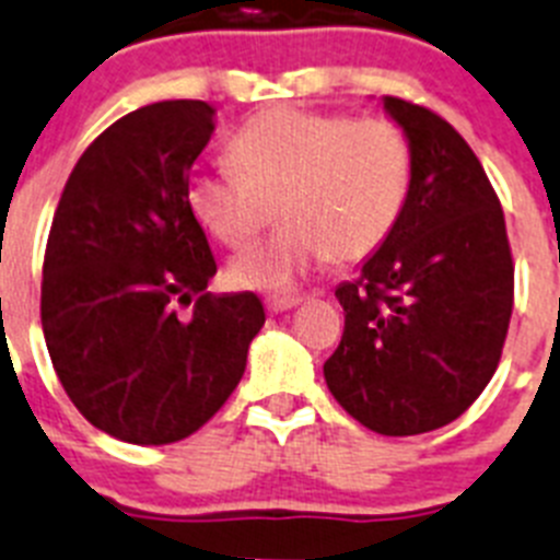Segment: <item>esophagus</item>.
Masks as SVG:
<instances>
[{
	"label": "esophagus",
	"instance_id": "34e87169",
	"mask_svg": "<svg viewBox=\"0 0 560 560\" xmlns=\"http://www.w3.org/2000/svg\"><path fill=\"white\" fill-rule=\"evenodd\" d=\"M298 305H300V298H280V294L266 298V308H269V314L291 312V308H298Z\"/></svg>",
	"mask_w": 560,
	"mask_h": 560
}]
</instances>
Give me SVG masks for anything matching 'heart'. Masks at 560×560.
<instances>
[{"label": "heart", "mask_w": 560, "mask_h": 560, "mask_svg": "<svg viewBox=\"0 0 560 560\" xmlns=\"http://www.w3.org/2000/svg\"><path fill=\"white\" fill-rule=\"evenodd\" d=\"M232 170L198 172L186 207L226 248H246L277 207L283 229L229 266L243 289L289 291L323 262H360L405 212L413 150L390 118L275 107L229 141Z\"/></svg>", "instance_id": "1"}]
</instances>
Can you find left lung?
<instances>
[{"instance_id":"8db88e82","label":"left lung","mask_w":560,"mask_h":560,"mask_svg":"<svg viewBox=\"0 0 560 560\" xmlns=\"http://www.w3.org/2000/svg\"><path fill=\"white\" fill-rule=\"evenodd\" d=\"M413 150L405 212L337 294L346 328L323 365L328 390L368 430L444 428L493 380L513 314L515 269L499 195L451 124L385 98Z\"/></svg>"}]
</instances>
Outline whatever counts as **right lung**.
Listing matches in <instances>:
<instances>
[{
  "mask_svg": "<svg viewBox=\"0 0 560 560\" xmlns=\"http://www.w3.org/2000/svg\"><path fill=\"white\" fill-rule=\"evenodd\" d=\"M207 102L109 124L65 184L42 266V328L79 413L130 444L192 436L223 408L266 323L257 294L214 298L207 234L186 207L214 132ZM196 300L180 318L178 304Z\"/></svg>",
  "mask_w": 560,
  "mask_h": 560,
  "instance_id": "1",
  "label": "right lung"
}]
</instances>
